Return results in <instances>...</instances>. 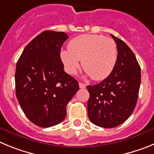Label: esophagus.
<instances>
[{"label": "esophagus", "instance_id": "1", "mask_svg": "<svg viewBox=\"0 0 154 154\" xmlns=\"http://www.w3.org/2000/svg\"><path fill=\"white\" fill-rule=\"evenodd\" d=\"M79 88H80V89H84V88H85V87H86L85 84L82 83V82H79Z\"/></svg>", "mask_w": 154, "mask_h": 154}]
</instances>
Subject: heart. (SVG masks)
<instances>
[{
  "mask_svg": "<svg viewBox=\"0 0 154 154\" xmlns=\"http://www.w3.org/2000/svg\"><path fill=\"white\" fill-rule=\"evenodd\" d=\"M60 58L69 74H75L82 60V69L94 80L106 78L117 62L118 51L112 39L99 35H82L69 42Z\"/></svg>",
  "mask_w": 154,
  "mask_h": 154,
  "instance_id": "obj_1",
  "label": "heart"
}]
</instances>
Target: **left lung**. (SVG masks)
Instances as JSON below:
<instances>
[{
	"label": "left lung",
	"mask_w": 154,
	"mask_h": 154,
	"mask_svg": "<svg viewBox=\"0 0 154 154\" xmlns=\"http://www.w3.org/2000/svg\"><path fill=\"white\" fill-rule=\"evenodd\" d=\"M116 43L117 62L109 75L99 84L88 85V116L92 123L104 128L122 124L135 109L140 86V67L124 42L111 35Z\"/></svg>",
	"instance_id": "1"
}]
</instances>
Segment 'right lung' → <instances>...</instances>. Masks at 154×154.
<instances>
[{"instance_id":"right-lung-1","label":"right lung","mask_w":154,"mask_h":154,"mask_svg":"<svg viewBox=\"0 0 154 154\" xmlns=\"http://www.w3.org/2000/svg\"><path fill=\"white\" fill-rule=\"evenodd\" d=\"M64 32L45 31L25 47L16 65V96L23 112L40 127L60 123L79 82L64 71L61 48Z\"/></svg>"}]
</instances>
